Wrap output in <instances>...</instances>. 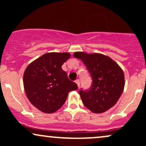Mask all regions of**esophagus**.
<instances>
[{"label":"esophagus","mask_w":146,"mask_h":146,"mask_svg":"<svg viewBox=\"0 0 146 146\" xmlns=\"http://www.w3.org/2000/svg\"><path fill=\"white\" fill-rule=\"evenodd\" d=\"M75 83L77 84V85H78V86L79 87V88H80V80H75Z\"/></svg>","instance_id":"1"}]
</instances>
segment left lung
<instances>
[{
  "label": "left lung",
  "instance_id": "8db88e82",
  "mask_svg": "<svg viewBox=\"0 0 146 146\" xmlns=\"http://www.w3.org/2000/svg\"><path fill=\"white\" fill-rule=\"evenodd\" d=\"M91 75L92 84L87 90L79 91L85 106L93 113H103L117 103L124 88V73L110 57L101 53L75 52Z\"/></svg>",
  "mask_w": 146,
  "mask_h": 146
}]
</instances>
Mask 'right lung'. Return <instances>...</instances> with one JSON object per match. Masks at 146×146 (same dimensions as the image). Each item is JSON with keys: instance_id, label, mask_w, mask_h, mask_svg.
Instances as JSON below:
<instances>
[{"instance_id": "right-lung-1", "label": "right lung", "mask_w": 146, "mask_h": 146, "mask_svg": "<svg viewBox=\"0 0 146 146\" xmlns=\"http://www.w3.org/2000/svg\"><path fill=\"white\" fill-rule=\"evenodd\" d=\"M69 53H44L31 62L23 75L25 93L31 104L42 113H53L62 106L78 85L68 78L62 65Z\"/></svg>"}]
</instances>
